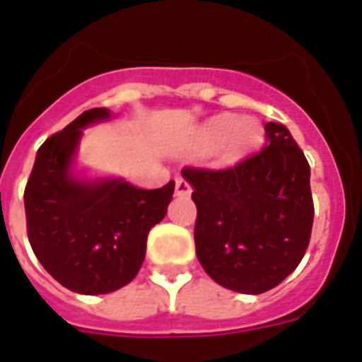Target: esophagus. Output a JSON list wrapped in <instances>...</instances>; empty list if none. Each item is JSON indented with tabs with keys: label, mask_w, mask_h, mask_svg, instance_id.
<instances>
[{
	"label": "esophagus",
	"mask_w": 362,
	"mask_h": 362,
	"mask_svg": "<svg viewBox=\"0 0 362 362\" xmlns=\"http://www.w3.org/2000/svg\"><path fill=\"white\" fill-rule=\"evenodd\" d=\"M176 196H189L192 194V186L184 180L182 176H176Z\"/></svg>",
	"instance_id": "1"
}]
</instances>
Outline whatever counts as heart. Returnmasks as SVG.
<instances>
[{
    "label": "heart",
    "mask_w": 362,
    "mask_h": 362,
    "mask_svg": "<svg viewBox=\"0 0 362 362\" xmlns=\"http://www.w3.org/2000/svg\"><path fill=\"white\" fill-rule=\"evenodd\" d=\"M199 141L207 149H219L227 143L230 153H246L264 141V129L254 118L221 116L202 129Z\"/></svg>",
    "instance_id": "1"
}]
</instances>
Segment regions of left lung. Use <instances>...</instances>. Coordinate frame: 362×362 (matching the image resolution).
<instances>
[{"label":"left lung","mask_w":362,"mask_h":362,"mask_svg":"<svg viewBox=\"0 0 362 362\" xmlns=\"http://www.w3.org/2000/svg\"><path fill=\"white\" fill-rule=\"evenodd\" d=\"M264 149L228 168H182L197 207L196 254L213 281L259 295L295 272L314 221L310 166L283 124Z\"/></svg>","instance_id":"obj_1"}]
</instances>
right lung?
Instances as JSON below:
<instances>
[{
    "instance_id": "right-lung-1",
    "label": "right lung",
    "mask_w": 362,
    "mask_h": 362,
    "mask_svg": "<svg viewBox=\"0 0 362 362\" xmlns=\"http://www.w3.org/2000/svg\"><path fill=\"white\" fill-rule=\"evenodd\" d=\"M110 118L85 110L36 153L25 188L27 235L44 269L81 295H104L134 279L147 235L166 215L174 182L141 189L122 178L81 180L71 173L83 127Z\"/></svg>"
}]
</instances>
